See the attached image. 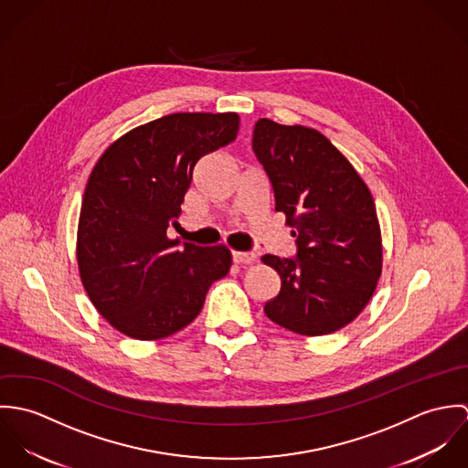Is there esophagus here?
Masks as SVG:
<instances>
[{
    "label": "esophagus",
    "instance_id": "obj_1",
    "mask_svg": "<svg viewBox=\"0 0 468 468\" xmlns=\"http://www.w3.org/2000/svg\"><path fill=\"white\" fill-rule=\"evenodd\" d=\"M232 260L238 265H252L256 261V256L250 254V252H234Z\"/></svg>",
    "mask_w": 468,
    "mask_h": 468
}]
</instances>
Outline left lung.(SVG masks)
<instances>
[{
	"label": "left lung",
	"instance_id": "8db88e82",
	"mask_svg": "<svg viewBox=\"0 0 468 468\" xmlns=\"http://www.w3.org/2000/svg\"><path fill=\"white\" fill-rule=\"evenodd\" d=\"M252 149L297 245L295 258H261L281 277V292L265 314L293 334H334L358 317L382 273L371 191L317 130L260 119Z\"/></svg>",
	"mask_w": 468,
	"mask_h": 468
}]
</instances>
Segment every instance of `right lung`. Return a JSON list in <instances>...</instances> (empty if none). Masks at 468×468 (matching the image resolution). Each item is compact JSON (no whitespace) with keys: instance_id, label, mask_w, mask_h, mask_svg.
<instances>
[{"instance_id":"right-lung-1","label":"right lung","mask_w":468,"mask_h":468,"mask_svg":"<svg viewBox=\"0 0 468 468\" xmlns=\"http://www.w3.org/2000/svg\"><path fill=\"white\" fill-rule=\"evenodd\" d=\"M238 113H173L117 138L80 205L77 263L97 312L121 334L158 340L191 324L232 265L223 245L167 238L203 154L230 144Z\"/></svg>"}]
</instances>
